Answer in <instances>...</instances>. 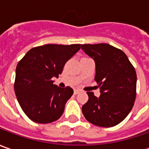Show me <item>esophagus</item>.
<instances>
[{
	"label": "esophagus",
	"mask_w": 149,
	"mask_h": 149,
	"mask_svg": "<svg viewBox=\"0 0 149 149\" xmlns=\"http://www.w3.org/2000/svg\"><path fill=\"white\" fill-rule=\"evenodd\" d=\"M79 92H81V91H80V90H77V89H76V90H74V94H75V95L78 94Z\"/></svg>",
	"instance_id": "1"
}]
</instances>
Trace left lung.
<instances>
[{
	"instance_id": "left-lung-1",
	"label": "left lung",
	"mask_w": 149,
	"mask_h": 149,
	"mask_svg": "<svg viewBox=\"0 0 149 149\" xmlns=\"http://www.w3.org/2000/svg\"><path fill=\"white\" fill-rule=\"evenodd\" d=\"M81 48L95 61V81L100 91V97L87 92L89 98L81 108L83 116L96 126L117 125L134 104L135 69L122 50L110 44H81Z\"/></svg>"
}]
</instances>
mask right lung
<instances>
[{"label":"right lung","instance_id":"obj_1","mask_svg":"<svg viewBox=\"0 0 149 149\" xmlns=\"http://www.w3.org/2000/svg\"><path fill=\"white\" fill-rule=\"evenodd\" d=\"M81 44H45L31 49L17 64L15 92L24 114L33 122L48 124L58 120L73 94L67 86L54 84L63 67Z\"/></svg>","mask_w":149,"mask_h":149}]
</instances>
